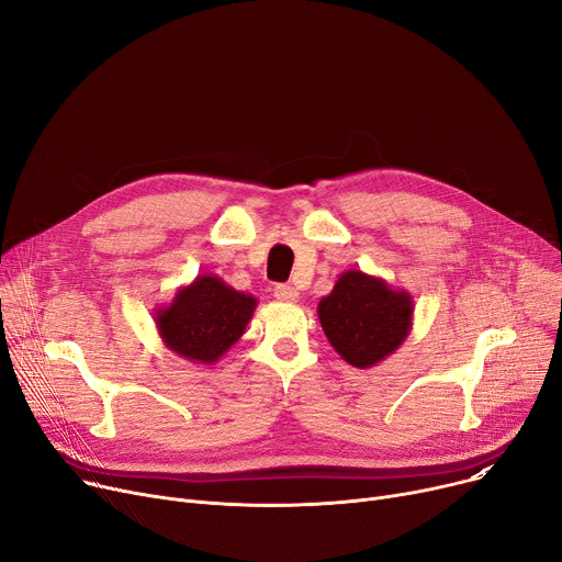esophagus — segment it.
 <instances>
[{
  "label": "esophagus",
  "instance_id": "esophagus-1",
  "mask_svg": "<svg viewBox=\"0 0 562 562\" xmlns=\"http://www.w3.org/2000/svg\"><path fill=\"white\" fill-rule=\"evenodd\" d=\"M273 296H276L278 301H282V303H296L301 293H299L296 286H291V284H276Z\"/></svg>",
  "mask_w": 562,
  "mask_h": 562
}]
</instances>
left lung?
I'll use <instances>...</instances> for the list:
<instances>
[{"label":"left lung","mask_w":562,"mask_h":562,"mask_svg":"<svg viewBox=\"0 0 562 562\" xmlns=\"http://www.w3.org/2000/svg\"><path fill=\"white\" fill-rule=\"evenodd\" d=\"M316 312L330 346L358 369L387 360L415 321V303L405 289H394L360 269L344 271Z\"/></svg>","instance_id":"8db88e82"}]
</instances>
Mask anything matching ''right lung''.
Listing matches in <instances>:
<instances>
[{"mask_svg":"<svg viewBox=\"0 0 562 562\" xmlns=\"http://www.w3.org/2000/svg\"><path fill=\"white\" fill-rule=\"evenodd\" d=\"M257 307L252 293L236 291L218 276L202 273L155 310L168 350L195 364H216L241 339Z\"/></svg>","mask_w":562,"mask_h":562,"instance_id":"add662e5","label":"right lung"}]
</instances>
